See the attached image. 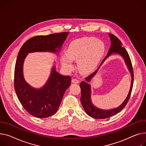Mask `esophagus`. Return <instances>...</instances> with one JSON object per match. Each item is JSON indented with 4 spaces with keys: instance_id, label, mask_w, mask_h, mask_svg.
<instances>
[{
    "instance_id": "obj_1",
    "label": "esophagus",
    "mask_w": 146,
    "mask_h": 146,
    "mask_svg": "<svg viewBox=\"0 0 146 146\" xmlns=\"http://www.w3.org/2000/svg\"><path fill=\"white\" fill-rule=\"evenodd\" d=\"M72 82L73 83H76V84H77V83H79V80H77V79H73L72 80Z\"/></svg>"
}]
</instances>
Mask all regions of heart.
<instances>
[{"instance_id":"1","label":"heart","mask_w":146,"mask_h":146,"mask_svg":"<svg viewBox=\"0 0 146 146\" xmlns=\"http://www.w3.org/2000/svg\"><path fill=\"white\" fill-rule=\"evenodd\" d=\"M105 49L103 42L94 37H87L70 43L66 50V55L62 56L63 67L68 70L73 68L72 60L78 61L80 71L88 73L92 71L102 56Z\"/></svg>"}]
</instances>
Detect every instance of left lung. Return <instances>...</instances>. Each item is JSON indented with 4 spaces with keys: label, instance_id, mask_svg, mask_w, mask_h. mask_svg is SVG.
<instances>
[{
    "label": "left lung",
    "instance_id": "1",
    "mask_svg": "<svg viewBox=\"0 0 146 146\" xmlns=\"http://www.w3.org/2000/svg\"><path fill=\"white\" fill-rule=\"evenodd\" d=\"M109 36L110 37V40H111V46L110 47V49L108 53V54H107V56L105 57L104 59L103 60L101 64L103 63V62L105 60L106 58H108L111 54L115 53L120 54L124 59L125 62L126 63V64H127V66L131 73V83L130 89L127 98L125 99L124 102L119 107H118V108L115 109L109 110H100L95 108V107L92 104L90 100V93H91L90 86L89 84H88V83H87V82L90 81L91 79L96 74L98 69L96 70L94 72H93L90 75L87 76L85 79L86 81H83L80 83V87L81 89V94H82L80 101H81L83 107L86 113L89 115H90V117L96 119H103L106 118H109L111 117V116L114 115L117 113H118L119 112H120L128 103L130 99V97L131 96L133 86L134 73H133V66H132L130 56L127 50H125V48L122 47L121 46L122 43L119 38L113 34L109 33Z\"/></svg>",
    "mask_w": 146,
    "mask_h": 146
}]
</instances>
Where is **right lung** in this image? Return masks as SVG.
Returning a JSON list of instances; mask_svg holds the SVG:
<instances>
[{
    "mask_svg": "<svg viewBox=\"0 0 146 146\" xmlns=\"http://www.w3.org/2000/svg\"><path fill=\"white\" fill-rule=\"evenodd\" d=\"M69 32H61L47 36H36L27 40L19 52L15 68L14 86L17 98L23 108L30 114L46 118L54 114L60 106L64 92L71 84V77L56 72L51 75L43 88L36 90L24 80L23 64L28 53L57 52Z\"/></svg>",
    "mask_w": 146,
    "mask_h": 146,
    "instance_id": "1",
    "label": "right lung"
}]
</instances>
